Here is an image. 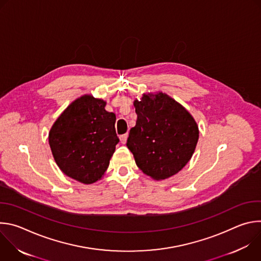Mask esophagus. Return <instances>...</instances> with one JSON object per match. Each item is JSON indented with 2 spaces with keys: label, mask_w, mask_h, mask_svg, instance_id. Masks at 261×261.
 Masks as SVG:
<instances>
[{
  "label": "esophagus",
  "mask_w": 261,
  "mask_h": 261,
  "mask_svg": "<svg viewBox=\"0 0 261 261\" xmlns=\"http://www.w3.org/2000/svg\"><path fill=\"white\" fill-rule=\"evenodd\" d=\"M127 137H128V134H123V135H121V136H120V141H121V143L125 144V143L127 142Z\"/></svg>",
  "instance_id": "1"
}]
</instances>
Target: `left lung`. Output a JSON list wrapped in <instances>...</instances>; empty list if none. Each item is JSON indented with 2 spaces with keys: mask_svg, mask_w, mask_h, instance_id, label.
I'll list each match as a JSON object with an SVG mask.
<instances>
[{
  "mask_svg": "<svg viewBox=\"0 0 261 261\" xmlns=\"http://www.w3.org/2000/svg\"><path fill=\"white\" fill-rule=\"evenodd\" d=\"M137 121L127 146L136 165L154 179H165L184 168L199 137L198 126L182 105L159 92L134 101Z\"/></svg>",
  "mask_w": 261,
  "mask_h": 261,
  "instance_id": "obj_1",
  "label": "left lung"
}]
</instances>
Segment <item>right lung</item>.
I'll return each instance as SVG.
<instances>
[{
    "instance_id": "1",
    "label": "right lung",
    "mask_w": 261,
    "mask_h": 261,
    "mask_svg": "<svg viewBox=\"0 0 261 261\" xmlns=\"http://www.w3.org/2000/svg\"><path fill=\"white\" fill-rule=\"evenodd\" d=\"M106 102L84 95L74 100L53 125L48 141L56 163L69 177L93 184L106 171L116 145V115Z\"/></svg>"
}]
</instances>
